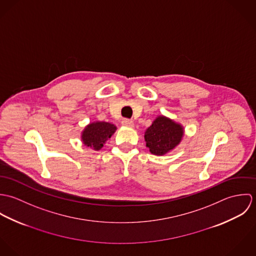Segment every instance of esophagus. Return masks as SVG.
I'll return each mask as SVG.
<instances>
[{
    "mask_svg": "<svg viewBox=\"0 0 256 256\" xmlns=\"http://www.w3.org/2000/svg\"><path fill=\"white\" fill-rule=\"evenodd\" d=\"M122 125L126 126V127H134V123L133 121L129 120V119H124L122 120Z\"/></svg>",
    "mask_w": 256,
    "mask_h": 256,
    "instance_id": "34e87169",
    "label": "esophagus"
}]
</instances>
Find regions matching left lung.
<instances>
[{"label":"left lung","mask_w":256,"mask_h":256,"mask_svg":"<svg viewBox=\"0 0 256 256\" xmlns=\"http://www.w3.org/2000/svg\"><path fill=\"white\" fill-rule=\"evenodd\" d=\"M184 136V128L164 115H158L145 131L146 146L156 156H164L178 146Z\"/></svg>","instance_id":"left-lung-1"}]
</instances>
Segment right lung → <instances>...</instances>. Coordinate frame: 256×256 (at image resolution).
<instances>
[{"instance_id":"obj_1","label":"right lung","mask_w":256,"mask_h":256,"mask_svg":"<svg viewBox=\"0 0 256 256\" xmlns=\"http://www.w3.org/2000/svg\"><path fill=\"white\" fill-rule=\"evenodd\" d=\"M117 127L104 121H94L88 124L80 133V140L84 146L100 150L115 133Z\"/></svg>"}]
</instances>
